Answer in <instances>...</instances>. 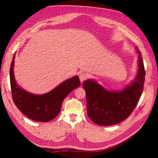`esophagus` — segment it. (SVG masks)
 <instances>
[{
  "label": "esophagus",
  "instance_id": "34e87169",
  "mask_svg": "<svg viewBox=\"0 0 158 158\" xmlns=\"http://www.w3.org/2000/svg\"><path fill=\"white\" fill-rule=\"evenodd\" d=\"M79 77H80V80L81 82H83L85 80H86L88 77V74L85 73H80L79 75Z\"/></svg>",
  "mask_w": 158,
  "mask_h": 158
}]
</instances>
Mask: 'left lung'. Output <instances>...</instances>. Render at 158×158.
Wrapping results in <instances>:
<instances>
[{
  "label": "left lung",
  "instance_id": "left-lung-1",
  "mask_svg": "<svg viewBox=\"0 0 158 158\" xmlns=\"http://www.w3.org/2000/svg\"><path fill=\"white\" fill-rule=\"evenodd\" d=\"M136 49L138 55V73L135 80L124 89L109 91L92 80L83 82L88 114L97 125L111 126L123 121L132 113L139 101L144 88L145 70L141 52Z\"/></svg>",
  "mask_w": 158,
  "mask_h": 158
}]
</instances>
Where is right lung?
Instances as JSON below:
<instances>
[{"mask_svg": "<svg viewBox=\"0 0 158 158\" xmlns=\"http://www.w3.org/2000/svg\"><path fill=\"white\" fill-rule=\"evenodd\" d=\"M15 54L13 56L10 69V81L12 99L17 108L31 120L38 122H47L57 116L64 99L74 89L79 87L80 81L78 76L65 80L51 92L35 95L22 89L16 84L14 75V63Z\"/></svg>", "mask_w": 158, "mask_h": 158, "instance_id": "obj_1", "label": "right lung"}]
</instances>
